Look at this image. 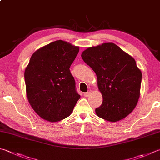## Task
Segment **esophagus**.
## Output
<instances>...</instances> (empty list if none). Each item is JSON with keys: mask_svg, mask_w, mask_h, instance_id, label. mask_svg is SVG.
Instances as JSON below:
<instances>
[{"mask_svg": "<svg viewBox=\"0 0 160 160\" xmlns=\"http://www.w3.org/2000/svg\"><path fill=\"white\" fill-rule=\"evenodd\" d=\"M90 95V92H85V93H84V94H83V95L85 96L86 98L89 97Z\"/></svg>", "mask_w": 160, "mask_h": 160, "instance_id": "esophagus-1", "label": "esophagus"}]
</instances>
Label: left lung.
<instances>
[{
	"label": "left lung",
	"instance_id": "obj_1",
	"mask_svg": "<svg viewBox=\"0 0 160 160\" xmlns=\"http://www.w3.org/2000/svg\"><path fill=\"white\" fill-rule=\"evenodd\" d=\"M81 57L96 74L103 98L97 116L112 122L125 118L140 97L142 73L134 58L112 42L87 48Z\"/></svg>",
	"mask_w": 160,
	"mask_h": 160
}]
</instances>
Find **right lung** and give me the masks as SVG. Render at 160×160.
I'll use <instances>...</instances> for the list:
<instances>
[{"instance_id": "obj_1", "label": "right lung", "mask_w": 160, "mask_h": 160, "mask_svg": "<svg viewBox=\"0 0 160 160\" xmlns=\"http://www.w3.org/2000/svg\"><path fill=\"white\" fill-rule=\"evenodd\" d=\"M79 47L56 40L32 53L24 72L26 97L38 115L51 122L72 113L80 95L70 68Z\"/></svg>"}]
</instances>
